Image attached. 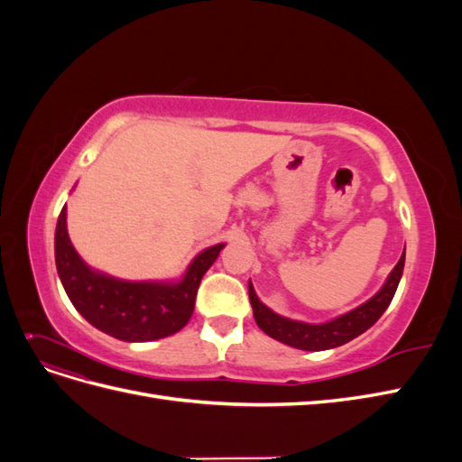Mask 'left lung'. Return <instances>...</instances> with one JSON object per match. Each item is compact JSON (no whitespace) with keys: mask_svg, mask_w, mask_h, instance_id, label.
<instances>
[{"mask_svg":"<svg viewBox=\"0 0 462 462\" xmlns=\"http://www.w3.org/2000/svg\"><path fill=\"white\" fill-rule=\"evenodd\" d=\"M404 268V253L399 258L397 265L387 275L385 283L380 287L374 297L366 302H362L356 309L348 310L345 314L335 316L328 321H319V324H309V321L291 319L273 312L270 306H265L254 291L253 282H248V297L253 304V312L258 328L270 335L272 339L300 348V351H328V348L341 346L348 341L358 337L360 333L370 329L380 316L387 310L389 302L393 300L395 291L402 277Z\"/></svg>","mask_w":462,"mask_h":462,"instance_id":"left-lung-1","label":"left lung"}]
</instances>
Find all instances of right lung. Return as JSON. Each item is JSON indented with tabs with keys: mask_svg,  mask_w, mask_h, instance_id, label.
<instances>
[{
	"mask_svg": "<svg viewBox=\"0 0 462 462\" xmlns=\"http://www.w3.org/2000/svg\"><path fill=\"white\" fill-rule=\"evenodd\" d=\"M221 248L226 243L204 248L179 279L129 282L80 258L67 233V204L55 226V268L69 300L96 329L127 343L170 337L189 324L199 285Z\"/></svg>",
	"mask_w": 462,
	"mask_h": 462,
	"instance_id": "obj_1",
	"label": "right lung"
}]
</instances>
